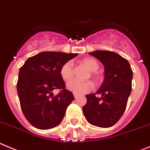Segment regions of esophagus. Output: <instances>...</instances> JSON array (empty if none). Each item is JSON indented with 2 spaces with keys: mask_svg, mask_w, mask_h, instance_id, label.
<instances>
[{
  "mask_svg": "<svg viewBox=\"0 0 150 150\" xmlns=\"http://www.w3.org/2000/svg\"><path fill=\"white\" fill-rule=\"evenodd\" d=\"M73 95H74V97H75V98H78V94L75 93H73Z\"/></svg>",
  "mask_w": 150,
  "mask_h": 150,
  "instance_id": "34e87169",
  "label": "esophagus"
}]
</instances>
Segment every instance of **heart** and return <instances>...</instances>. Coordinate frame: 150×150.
<instances>
[{
  "mask_svg": "<svg viewBox=\"0 0 150 150\" xmlns=\"http://www.w3.org/2000/svg\"><path fill=\"white\" fill-rule=\"evenodd\" d=\"M81 63L85 67H87V69H88L90 71H91L90 72V77L93 78L96 83L99 84L103 81V76H102V74L97 72V70L99 68V63L96 60L91 58V57H86V58L82 59L81 60ZM60 74L63 81L67 82L72 81L74 76L73 67H72V63L67 62V63H64L60 68ZM93 87V84L90 81H87L84 82L73 81L69 83L67 85V88L69 90L78 94L87 93L90 90H92Z\"/></svg>",
  "mask_w": 150,
  "mask_h": 150,
  "instance_id": "b5f03b06",
  "label": "heart"
}]
</instances>
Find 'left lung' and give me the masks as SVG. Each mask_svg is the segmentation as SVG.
<instances>
[{"label": "left lung", "instance_id": "1", "mask_svg": "<svg viewBox=\"0 0 150 150\" xmlns=\"http://www.w3.org/2000/svg\"><path fill=\"white\" fill-rule=\"evenodd\" d=\"M90 54L105 67V79L96 93L86 95L83 112L87 122L102 128L111 127L125 112L132 91L133 72L126 59L109 51L98 50ZM100 95L98 97L96 94Z\"/></svg>", "mask_w": 150, "mask_h": 150}]
</instances>
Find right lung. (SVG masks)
Instances as JSON below:
<instances>
[{
    "label": "right lung",
    "instance_id": "right-lung-1",
    "mask_svg": "<svg viewBox=\"0 0 150 150\" xmlns=\"http://www.w3.org/2000/svg\"><path fill=\"white\" fill-rule=\"evenodd\" d=\"M77 55L43 52L30 57L20 68L16 86L20 105L25 118L36 129L45 130L58 125L74 100L60 71L64 63ZM56 88L61 91L54 96L52 91Z\"/></svg>",
    "mask_w": 150,
    "mask_h": 150
}]
</instances>
